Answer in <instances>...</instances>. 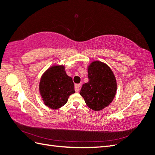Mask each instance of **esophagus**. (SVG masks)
<instances>
[{"mask_svg": "<svg viewBox=\"0 0 155 155\" xmlns=\"http://www.w3.org/2000/svg\"><path fill=\"white\" fill-rule=\"evenodd\" d=\"M81 86V84H75V86H74V90H75V91H76V92H78L79 91H80Z\"/></svg>", "mask_w": 155, "mask_h": 155, "instance_id": "1", "label": "esophagus"}]
</instances>
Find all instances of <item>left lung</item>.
Instances as JSON below:
<instances>
[{"label":"left lung","mask_w":155,"mask_h":155,"mask_svg":"<svg viewBox=\"0 0 155 155\" xmlns=\"http://www.w3.org/2000/svg\"><path fill=\"white\" fill-rule=\"evenodd\" d=\"M88 82L82 85L80 94L89 108L100 111L113 101L117 91L115 75L109 66L93 61L88 67Z\"/></svg>","instance_id":"obj_1"}]
</instances>
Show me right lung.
I'll return each mask as SVG.
<instances>
[{
  "label": "right lung",
  "mask_w": 155,
  "mask_h": 155,
  "mask_svg": "<svg viewBox=\"0 0 155 155\" xmlns=\"http://www.w3.org/2000/svg\"><path fill=\"white\" fill-rule=\"evenodd\" d=\"M73 79L67 74L63 65H53L43 74L39 89L45 106L53 110L63 106L74 94Z\"/></svg>",
  "instance_id": "add662e5"
}]
</instances>
